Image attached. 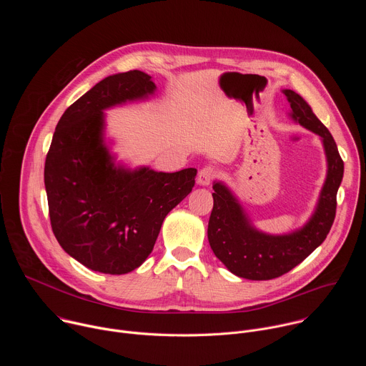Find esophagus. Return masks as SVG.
<instances>
[{
  "instance_id": "obj_1",
  "label": "esophagus",
  "mask_w": 366,
  "mask_h": 366,
  "mask_svg": "<svg viewBox=\"0 0 366 366\" xmlns=\"http://www.w3.org/2000/svg\"><path fill=\"white\" fill-rule=\"evenodd\" d=\"M217 177V171L213 167H204L197 177V182L199 185H210Z\"/></svg>"
}]
</instances>
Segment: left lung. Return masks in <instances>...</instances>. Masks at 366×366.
Listing matches in <instances>:
<instances>
[{
	"label": "left lung",
	"mask_w": 366,
	"mask_h": 366,
	"mask_svg": "<svg viewBox=\"0 0 366 366\" xmlns=\"http://www.w3.org/2000/svg\"><path fill=\"white\" fill-rule=\"evenodd\" d=\"M284 94L292 109V119L323 139L329 169L315 214L301 230L285 236H268L250 227L230 191L220 182L213 185L208 242L230 272L253 281L274 280L290 272L325 242L336 217V195L343 178V161L327 127L297 92L285 89Z\"/></svg>",
	"instance_id": "obj_1"
}]
</instances>
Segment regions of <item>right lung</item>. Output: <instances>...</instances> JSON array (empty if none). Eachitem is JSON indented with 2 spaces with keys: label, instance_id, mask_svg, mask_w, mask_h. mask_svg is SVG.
<instances>
[{
  "label": "right lung",
  "instance_id": "1",
  "mask_svg": "<svg viewBox=\"0 0 366 366\" xmlns=\"http://www.w3.org/2000/svg\"><path fill=\"white\" fill-rule=\"evenodd\" d=\"M153 89L142 71L102 79L66 109L46 154L51 230L66 253L97 272L139 268L167 214L195 184V168L174 174L116 168L102 144V110Z\"/></svg>",
  "mask_w": 366,
  "mask_h": 366
}]
</instances>
